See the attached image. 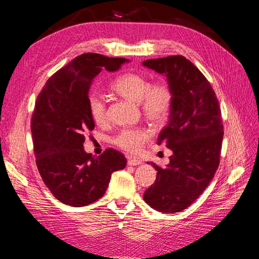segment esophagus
<instances>
[{"instance_id":"esophagus-1","label":"esophagus","mask_w":259,"mask_h":259,"mask_svg":"<svg viewBox=\"0 0 259 259\" xmlns=\"http://www.w3.org/2000/svg\"><path fill=\"white\" fill-rule=\"evenodd\" d=\"M140 163H142V161L138 158H128V164L129 166H139Z\"/></svg>"}]
</instances>
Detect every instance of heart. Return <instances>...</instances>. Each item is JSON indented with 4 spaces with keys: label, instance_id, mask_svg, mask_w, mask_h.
I'll return each mask as SVG.
<instances>
[{
    "label": "heart",
    "instance_id": "b5f03b06",
    "mask_svg": "<svg viewBox=\"0 0 259 259\" xmlns=\"http://www.w3.org/2000/svg\"><path fill=\"white\" fill-rule=\"evenodd\" d=\"M112 90L130 101L140 103L146 118L153 123H162L169 117L172 108V92L164 82L150 84L147 76L138 73H124L111 84ZM88 109L96 123L101 124L107 119V107L100 93L91 92L87 99ZM151 138L146 128H128L121 130L113 142L121 149L138 152L146 141Z\"/></svg>",
    "mask_w": 259,
    "mask_h": 259
}]
</instances>
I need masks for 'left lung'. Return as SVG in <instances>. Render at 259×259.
I'll list each match as a JSON object with an SVG mask.
<instances>
[{
  "label": "left lung",
  "instance_id": "8db88e82",
  "mask_svg": "<svg viewBox=\"0 0 259 259\" xmlns=\"http://www.w3.org/2000/svg\"><path fill=\"white\" fill-rule=\"evenodd\" d=\"M142 65L166 76L172 92L167 125L158 137L172 155L166 168L157 170L155 184L144 200L160 212L189 207L213 178L219 166L224 129L216 93L197 67L183 56L146 60Z\"/></svg>",
  "mask_w": 259,
  "mask_h": 259
}]
</instances>
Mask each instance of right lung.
I'll return each mask as SVG.
<instances>
[{"label": "right lung", "instance_id": "add662e5", "mask_svg": "<svg viewBox=\"0 0 259 259\" xmlns=\"http://www.w3.org/2000/svg\"><path fill=\"white\" fill-rule=\"evenodd\" d=\"M128 59L84 53L47 81L35 101L31 131L36 166L58 200L72 207L95 202L106 192L113 171L125 167L122 153L107 149L93 157L84 150V134L95 128L87 99L102 70L115 72Z\"/></svg>", "mask_w": 259, "mask_h": 259}]
</instances>
